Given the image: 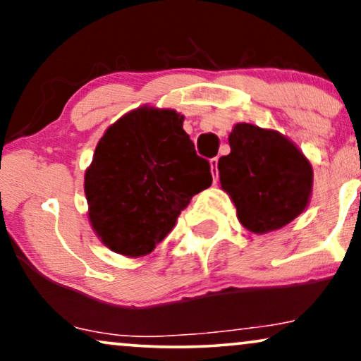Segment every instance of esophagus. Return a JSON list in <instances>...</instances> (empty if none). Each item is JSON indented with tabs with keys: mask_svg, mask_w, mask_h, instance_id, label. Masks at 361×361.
<instances>
[{
	"mask_svg": "<svg viewBox=\"0 0 361 361\" xmlns=\"http://www.w3.org/2000/svg\"><path fill=\"white\" fill-rule=\"evenodd\" d=\"M211 175H213V181H218V158H211Z\"/></svg>",
	"mask_w": 361,
	"mask_h": 361,
	"instance_id": "34e87169",
	"label": "esophagus"
}]
</instances>
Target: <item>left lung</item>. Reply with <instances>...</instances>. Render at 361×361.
<instances>
[{
	"label": "left lung",
	"mask_w": 361,
	"mask_h": 361,
	"mask_svg": "<svg viewBox=\"0 0 361 361\" xmlns=\"http://www.w3.org/2000/svg\"><path fill=\"white\" fill-rule=\"evenodd\" d=\"M229 147V155L218 161L219 183L244 228L256 234L271 233L304 213L314 170L294 142L277 130L236 123Z\"/></svg>",
	"instance_id": "left-lung-1"
}]
</instances>
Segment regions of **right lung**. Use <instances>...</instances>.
<instances>
[{
    "mask_svg": "<svg viewBox=\"0 0 361 361\" xmlns=\"http://www.w3.org/2000/svg\"><path fill=\"white\" fill-rule=\"evenodd\" d=\"M173 109L143 105L110 125L84 175L89 221L110 251L150 254L196 193L209 188V161L196 155Z\"/></svg>",
    "mask_w": 361,
    "mask_h": 361,
    "instance_id": "add662e5",
    "label": "right lung"
}]
</instances>
